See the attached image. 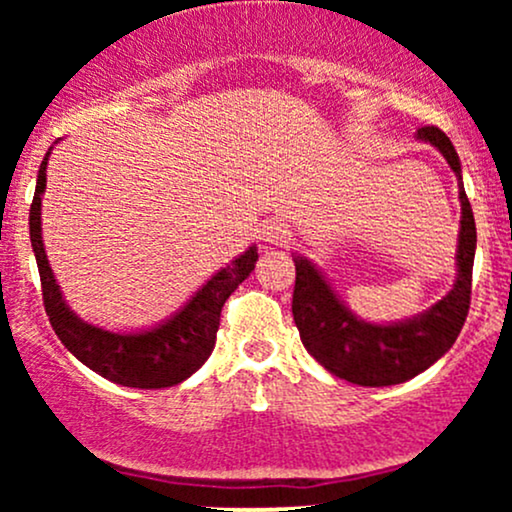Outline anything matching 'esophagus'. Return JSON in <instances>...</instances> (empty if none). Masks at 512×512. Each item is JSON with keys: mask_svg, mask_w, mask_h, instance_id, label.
<instances>
[{"mask_svg": "<svg viewBox=\"0 0 512 512\" xmlns=\"http://www.w3.org/2000/svg\"><path fill=\"white\" fill-rule=\"evenodd\" d=\"M262 240L269 245H286L291 240V228L289 223L272 219L262 226Z\"/></svg>", "mask_w": 512, "mask_h": 512, "instance_id": "34e87169", "label": "esophagus"}]
</instances>
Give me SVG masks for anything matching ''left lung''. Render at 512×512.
<instances>
[{"instance_id": "left-lung-1", "label": "left lung", "mask_w": 512, "mask_h": 512, "mask_svg": "<svg viewBox=\"0 0 512 512\" xmlns=\"http://www.w3.org/2000/svg\"><path fill=\"white\" fill-rule=\"evenodd\" d=\"M416 137L436 146L460 182L462 219L455 255L457 276L443 301L402 322H366L346 308L342 298L327 284L325 274L308 257L293 252L296 286L291 310L301 342L320 366L354 385H399L424 373L455 344L469 313L477 226L472 204L464 195L460 156L438 127H421Z\"/></svg>"}]
</instances>
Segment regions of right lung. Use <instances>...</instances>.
<instances>
[{"instance_id": "1", "label": "right lung", "mask_w": 512, "mask_h": 512, "mask_svg": "<svg viewBox=\"0 0 512 512\" xmlns=\"http://www.w3.org/2000/svg\"><path fill=\"white\" fill-rule=\"evenodd\" d=\"M50 151L52 146L40 163L28 226H31V245L35 262H38L40 284H43L45 313L50 317L52 330L84 366L117 385L161 390V387L182 383L197 368H202V363L214 351L223 303L255 269L257 257H260L257 248L252 245L236 260L221 267L178 313L158 322L151 330L110 332L84 322L62 298L43 245L40 204H43L45 182H48L45 170H48Z\"/></svg>"}]
</instances>
